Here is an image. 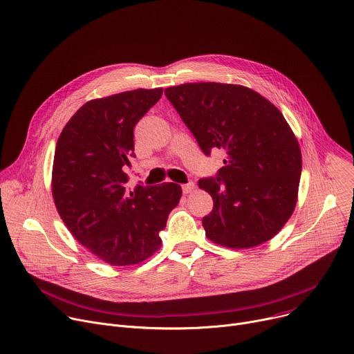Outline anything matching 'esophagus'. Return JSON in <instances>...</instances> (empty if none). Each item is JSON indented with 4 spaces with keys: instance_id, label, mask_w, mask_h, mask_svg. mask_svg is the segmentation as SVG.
Here are the masks:
<instances>
[{
    "instance_id": "esophagus-1",
    "label": "esophagus",
    "mask_w": 354,
    "mask_h": 354,
    "mask_svg": "<svg viewBox=\"0 0 354 354\" xmlns=\"http://www.w3.org/2000/svg\"><path fill=\"white\" fill-rule=\"evenodd\" d=\"M194 191H195V183H194V182L182 185V192H183L185 195H189V194H192Z\"/></svg>"
}]
</instances>
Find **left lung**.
Segmentation results:
<instances>
[{"instance_id": "left-lung-1", "label": "left lung", "mask_w": 354, "mask_h": 354, "mask_svg": "<svg viewBox=\"0 0 354 354\" xmlns=\"http://www.w3.org/2000/svg\"><path fill=\"white\" fill-rule=\"evenodd\" d=\"M165 95L205 155L226 153L218 175L198 182L214 199L202 219L207 239L233 249L270 241L293 214L301 174L300 147L285 116L242 85L182 84Z\"/></svg>"}]
</instances>
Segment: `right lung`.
Returning <instances> with one entry per match:
<instances>
[{
  "instance_id": "add662e5",
  "label": "right lung",
  "mask_w": 354,
  "mask_h": 354,
  "mask_svg": "<svg viewBox=\"0 0 354 354\" xmlns=\"http://www.w3.org/2000/svg\"><path fill=\"white\" fill-rule=\"evenodd\" d=\"M133 89L88 101L64 127L54 155L53 196L73 236L112 266L144 262L179 203L178 183L127 187L133 128L162 97Z\"/></svg>"
}]
</instances>
